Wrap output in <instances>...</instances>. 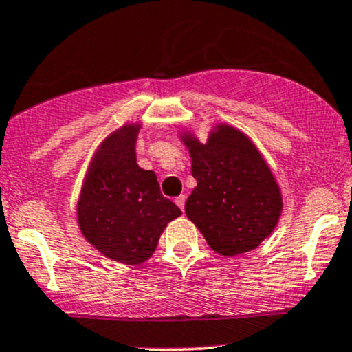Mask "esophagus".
Listing matches in <instances>:
<instances>
[{
	"instance_id": "obj_1",
	"label": "esophagus",
	"mask_w": 352,
	"mask_h": 352,
	"mask_svg": "<svg viewBox=\"0 0 352 352\" xmlns=\"http://www.w3.org/2000/svg\"><path fill=\"white\" fill-rule=\"evenodd\" d=\"M185 199H187V197H185V195H179L175 199V204L180 207V210H184V208H185Z\"/></svg>"
}]
</instances>
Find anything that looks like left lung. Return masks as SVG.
Here are the masks:
<instances>
[{"instance_id":"8db88e82","label":"left lung","mask_w":352,"mask_h":352,"mask_svg":"<svg viewBox=\"0 0 352 352\" xmlns=\"http://www.w3.org/2000/svg\"><path fill=\"white\" fill-rule=\"evenodd\" d=\"M192 157L197 187L185 214L220 256H239L261 245L277 226L283 195L256 145L229 125H219L207 144L182 138Z\"/></svg>"}]
</instances>
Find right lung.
Masks as SVG:
<instances>
[{
  "instance_id": "right-lung-1",
  "label": "right lung",
  "mask_w": 352,
  "mask_h": 352,
  "mask_svg": "<svg viewBox=\"0 0 352 352\" xmlns=\"http://www.w3.org/2000/svg\"><path fill=\"white\" fill-rule=\"evenodd\" d=\"M140 125H125L96 150L78 200V226L103 256L140 264L153 254L170 220L182 215L165 199L152 170L137 165Z\"/></svg>"
}]
</instances>
